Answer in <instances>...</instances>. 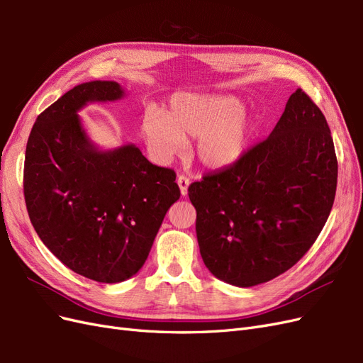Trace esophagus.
Here are the masks:
<instances>
[{"label":"esophagus","instance_id":"esophagus-1","mask_svg":"<svg viewBox=\"0 0 363 363\" xmlns=\"http://www.w3.org/2000/svg\"><path fill=\"white\" fill-rule=\"evenodd\" d=\"M177 183H179V188H180V192H182V195L183 196H186V195H188V188H189V179L188 177H186V175H179V177H177Z\"/></svg>","mask_w":363,"mask_h":363}]
</instances>
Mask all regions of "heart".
Here are the masks:
<instances>
[{
  "instance_id": "1",
  "label": "heart",
  "mask_w": 363,
  "mask_h": 363,
  "mask_svg": "<svg viewBox=\"0 0 363 363\" xmlns=\"http://www.w3.org/2000/svg\"><path fill=\"white\" fill-rule=\"evenodd\" d=\"M260 118L245 111L232 94H177L168 113L157 108L145 112L142 136L150 151L167 162L186 148V140L199 139L195 156L208 169H225L242 159L256 138Z\"/></svg>"
}]
</instances>
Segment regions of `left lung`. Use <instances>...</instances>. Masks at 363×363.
<instances>
[{"instance_id":"obj_1","label":"left lung","mask_w":363,"mask_h":363,"mask_svg":"<svg viewBox=\"0 0 363 363\" xmlns=\"http://www.w3.org/2000/svg\"><path fill=\"white\" fill-rule=\"evenodd\" d=\"M336 183L337 160L325 116L296 89L268 139L233 167L189 186L204 265L239 288L276 279L321 233Z\"/></svg>"}]
</instances>
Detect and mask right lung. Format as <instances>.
Instances as JSON below:
<instances>
[{
  "mask_svg": "<svg viewBox=\"0 0 363 363\" xmlns=\"http://www.w3.org/2000/svg\"><path fill=\"white\" fill-rule=\"evenodd\" d=\"M124 94L116 82L72 87L38 116L26 150L24 196L36 233L63 265L100 283L135 276L180 199L174 169L133 144L103 151L87 138L77 112Z\"/></svg>",
  "mask_w": 363,
  "mask_h": 363,
  "instance_id": "obj_1",
  "label": "right lung"
}]
</instances>
